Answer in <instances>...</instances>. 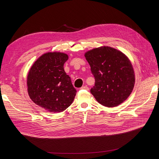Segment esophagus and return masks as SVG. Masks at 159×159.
<instances>
[{"instance_id": "obj_1", "label": "esophagus", "mask_w": 159, "mask_h": 159, "mask_svg": "<svg viewBox=\"0 0 159 159\" xmlns=\"http://www.w3.org/2000/svg\"><path fill=\"white\" fill-rule=\"evenodd\" d=\"M80 89H86V90H89V88H88V86H82Z\"/></svg>"}]
</instances>
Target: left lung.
<instances>
[{"label": "left lung", "mask_w": 159, "mask_h": 159, "mask_svg": "<svg viewBox=\"0 0 159 159\" xmlns=\"http://www.w3.org/2000/svg\"><path fill=\"white\" fill-rule=\"evenodd\" d=\"M84 57L95 79L91 93L104 106H117L129 97L135 82L128 57L119 50L101 46L88 51Z\"/></svg>", "instance_id": "left-lung-1"}]
</instances>
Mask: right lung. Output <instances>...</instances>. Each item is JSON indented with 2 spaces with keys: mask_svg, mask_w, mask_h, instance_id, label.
<instances>
[{
  "mask_svg": "<svg viewBox=\"0 0 159 159\" xmlns=\"http://www.w3.org/2000/svg\"><path fill=\"white\" fill-rule=\"evenodd\" d=\"M68 55L48 52L33 63L27 77L28 93L31 101L51 113H60L73 102L77 90L64 69Z\"/></svg>",
  "mask_w": 159,
  "mask_h": 159,
  "instance_id": "right-lung-1",
  "label": "right lung"
}]
</instances>
